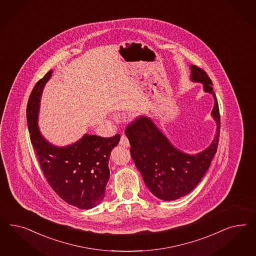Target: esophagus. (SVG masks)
<instances>
[{
    "label": "esophagus",
    "instance_id": "34e87169",
    "mask_svg": "<svg viewBox=\"0 0 256 256\" xmlns=\"http://www.w3.org/2000/svg\"><path fill=\"white\" fill-rule=\"evenodd\" d=\"M120 146H123L124 148H128L130 146V142H128V139L126 138V135H122L121 136V139H120Z\"/></svg>",
    "mask_w": 256,
    "mask_h": 256
}]
</instances>
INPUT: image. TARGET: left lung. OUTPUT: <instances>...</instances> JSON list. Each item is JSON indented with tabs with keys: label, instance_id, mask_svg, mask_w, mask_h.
Here are the masks:
<instances>
[{
	"label": "left lung",
	"instance_id": "1",
	"mask_svg": "<svg viewBox=\"0 0 256 256\" xmlns=\"http://www.w3.org/2000/svg\"><path fill=\"white\" fill-rule=\"evenodd\" d=\"M190 70L192 80L202 82L204 90L212 94L215 100L211 114L217 123V133L208 148L196 155L182 153L148 117H137L126 128L133 162L148 190L164 201L176 200L190 194L208 170L217 152L220 126L217 96L206 72L194 64Z\"/></svg>",
	"mask_w": 256,
	"mask_h": 256
}]
</instances>
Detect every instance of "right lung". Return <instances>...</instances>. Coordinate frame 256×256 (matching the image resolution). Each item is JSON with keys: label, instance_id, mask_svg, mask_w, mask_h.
I'll use <instances>...</instances> for the list:
<instances>
[{"label": "right lung", "instance_id": "right-lung-1", "mask_svg": "<svg viewBox=\"0 0 256 256\" xmlns=\"http://www.w3.org/2000/svg\"><path fill=\"white\" fill-rule=\"evenodd\" d=\"M52 70L36 84L26 108L32 144L46 182L57 195L71 206L90 210L105 197L110 179L108 158L120 135L102 138L86 134L82 139L66 148L54 146L44 139L38 126L39 102Z\"/></svg>", "mask_w": 256, "mask_h": 256}]
</instances>
